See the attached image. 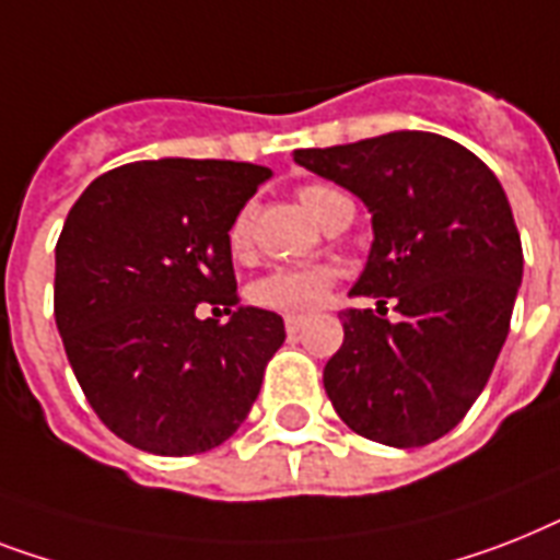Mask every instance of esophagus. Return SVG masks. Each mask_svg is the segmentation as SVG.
<instances>
[{
  "label": "esophagus",
  "instance_id": "34e87169",
  "mask_svg": "<svg viewBox=\"0 0 560 560\" xmlns=\"http://www.w3.org/2000/svg\"><path fill=\"white\" fill-rule=\"evenodd\" d=\"M302 327H304L302 316H288V319H284V330H288V336L302 334Z\"/></svg>",
  "mask_w": 560,
  "mask_h": 560
}]
</instances>
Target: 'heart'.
Returning a JSON list of instances; mask_svg holds the SVG:
<instances>
[{"label": "heart", "mask_w": 560, "mask_h": 560, "mask_svg": "<svg viewBox=\"0 0 560 560\" xmlns=\"http://www.w3.org/2000/svg\"><path fill=\"white\" fill-rule=\"evenodd\" d=\"M299 201L304 203V209L311 212L319 224H325L327 215L334 212V207H339L342 201H348L342 192H336L334 186L325 184H307L299 189ZM230 249L233 253H244L249 244V215L241 212L238 218L230 226ZM336 276L325 267H281V270H272L267 276H261L258 281L249 284V302L261 307V311L272 313H290V316H299V313H311L316 307L327 302V295L334 290Z\"/></svg>", "instance_id": "1"}]
</instances>
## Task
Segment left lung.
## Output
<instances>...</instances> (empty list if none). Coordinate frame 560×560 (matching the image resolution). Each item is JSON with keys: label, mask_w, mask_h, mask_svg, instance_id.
Masks as SVG:
<instances>
[{"label": "left lung", "mask_w": 560, "mask_h": 560, "mask_svg": "<svg viewBox=\"0 0 560 560\" xmlns=\"http://www.w3.org/2000/svg\"><path fill=\"white\" fill-rule=\"evenodd\" d=\"M295 163L357 195L374 244L351 295L376 311L339 313L342 348L325 390L345 425L374 443L429 445L489 383L524 276L501 180L469 149L431 131H390ZM390 301L400 316L384 319Z\"/></svg>", "instance_id": "8db88e82"}]
</instances>
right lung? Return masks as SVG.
Instances as JSON below:
<instances>
[{"label": "right lung", "instance_id": "right-lung-1", "mask_svg": "<svg viewBox=\"0 0 560 560\" xmlns=\"http://www.w3.org/2000/svg\"><path fill=\"white\" fill-rule=\"evenodd\" d=\"M272 172L126 163L91 180L57 241L54 316L89 406L143 452L184 457L235 434L284 342L279 313L238 307L230 226ZM201 306L233 310L221 326Z\"/></svg>", "mask_w": 560, "mask_h": 560}]
</instances>
